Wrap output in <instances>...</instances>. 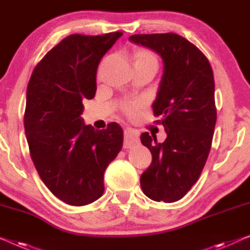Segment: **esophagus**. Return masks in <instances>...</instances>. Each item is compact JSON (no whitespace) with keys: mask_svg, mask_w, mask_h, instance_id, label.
<instances>
[{"mask_svg":"<svg viewBox=\"0 0 250 250\" xmlns=\"http://www.w3.org/2000/svg\"><path fill=\"white\" fill-rule=\"evenodd\" d=\"M139 143V133L136 130L128 128L125 130V140L124 148H131Z\"/></svg>","mask_w":250,"mask_h":250,"instance_id":"obj_1","label":"esophagus"}]
</instances>
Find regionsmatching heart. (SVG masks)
Wrapping results in <instances>:
<instances>
[{"label":"heart","instance_id":"1","mask_svg":"<svg viewBox=\"0 0 250 250\" xmlns=\"http://www.w3.org/2000/svg\"><path fill=\"white\" fill-rule=\"evenodd\" d=\"M133 59H135V64L136 62H152V64L157 65V57H156L152 51L147 49L135 50V53H133ZM138 106H139V103L129 104V105H125L124 107V111L128 115H132L138 109Z\"/></svg>","mask_w":250,"mask_h":250}]
</instances>
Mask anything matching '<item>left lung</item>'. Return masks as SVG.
<instances>
[{
    "mask_svg": "<svg viewBox=\"0 0 250 250\" xmlns=\"http://www.w3.org/2000/svg\"><path fill=\"white\" fill-rule=\"evenodd\" d=\"M129 40L150 48L164 62L152 110L167 138L161 144L148 132L140 136L152 156L140 185L149 199L172 203L199 180L210 152L217 122L213 72L202 51L176 33L133 35Z\"/></svg>",
    "mask_w": 250,
    "mask_h": 250,
    "instance_id": "8db88e82",
    "label": "left lung"
}]
</instances>
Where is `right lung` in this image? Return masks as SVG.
<instances>
[{"label": "right lung", "instance_id": "right-lung-1", "mask_svg": "<svg viewBox=\"0 0 250 250\" xmlns=\"http://www.w3.org/2000/svg\"><path fill=\"white\" fill-rule=\"evenodd\" d=\"M122 35L66 37L30 77L24 112L30 156L44 185L70 206H86L103 195L104 172L122 148L118 124L95 130L81 117L84 100L95 95L100 62Z\"/></svg>", "mask_w": 250, "mask_h": 250}]
</instances>
